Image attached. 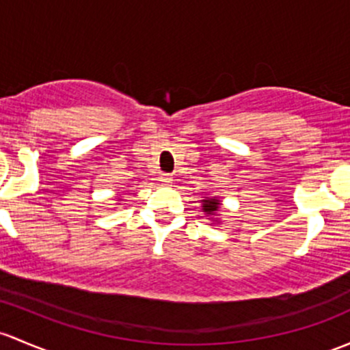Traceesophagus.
I'll use <instances>...</instances> for the list:
<instances>
[{
    "instance_id": "1",
    "label": "esophagus",
    "mask_w": 350,
    "mask_h": 350,
    "mask_svg": "<svg viewBox=\"0 0 350 350\" xmlns=\"http://www.w3.org/2000/svg\"><path fill=\"white\" fill-rule=\"evenodd\" d=\"M159 179H161V183H163V185H165V186H169L172 183V176L167 174V172H163Z\"/></svg>"
}]
</instances>
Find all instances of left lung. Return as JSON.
<instances>
[{"mask_svg":"<svg viewBox=\"0 0 350 350\" xmlns=\"http://www.w3.org/2000/svg\"><path fill=\"white\" fill-rule=\"evenodd\" d=\"M219 208V201L218 200H204L203 204V211L206 215H215Z\"/></svg>","mask_w":350,"mask_h":350,"instance_id":"left-lung-1","label":"left lung"}]
</instances>
